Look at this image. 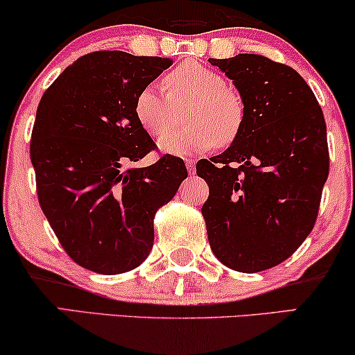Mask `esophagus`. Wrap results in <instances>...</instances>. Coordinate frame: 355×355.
Wrapping results in <instances>:
<instances>
[{
    "label": "esophagus",
    "instance_id": "34e87169",
    "mask_svg": "<svg viewBox=\"0 0 355 355\" xmlns=\"http://www.w3.org/2000/svg\"><path fill=\"white\" fill-rule=\"evenodd\" d=\"M186 168L189 174H194L196 173V161L192 158H186Z\"/></svg>",
    "mask_w": 355,
    "mask_h": 355
}]
</instances>
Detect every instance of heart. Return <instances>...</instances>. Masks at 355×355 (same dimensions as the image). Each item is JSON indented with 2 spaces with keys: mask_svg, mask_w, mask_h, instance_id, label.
Instances as JSON below:
<instances>
[{
  "mask_svg": "<svg viewBox=\"0 0 355 355\" xmlns=\"http://www.w3.org/2000/svg\"><path fill=\"white\" fill-rule=\"evenodd\" d=\"M168 91L156 85L145 86L135 98V117L148 135L161 138L182 121L189 125L161 140L169 155L209 151L215 145L228 146L246 123V101L227 78L199 62L178 65L164 78Z\"/></svg>",
  "mask_w": 355,
  "mask_h": 355,
  "instance_id": "1",
  "label": "heart"
}]
</instances>
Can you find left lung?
<instances>
[{"instance_id": "obj_1", "label": "left lung", "mask_w": 355, "mask_h": 355, "mask_svg": "<svg viewBox=\"0 0 355 355\" xmlns=\"http://www.w3.org/2000/svg\"><path fill=\"white\" fill-rule=\"evenodd\" d=\"M246 101V123L222 155L197 163L202 207L220 262L259 272L284 262L315 227L329 174L326 122L298 73L254 53L210 58Z\"/></svg>"}]
</instances>
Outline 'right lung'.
Instances as JSON below:
<instances>
[{"label": "right lung", "mask_w": 355, "mask_h": 355, "mask_svg": "<svg viewBox=\"0 0 355 355\" xmlns=\"http://www.w3.org/2000/svg\"><path fill=\"white\" fill-rule=\"evenodd\" d=\"M171 65L121 50L83 55L37 107L31 161L40 209L67 254L93 272L122 274L148 257L155 214L187 178L173 155L125 168L156 148L133 107Z\"/></svg>", "instance_id": "1"}]
</instances>
